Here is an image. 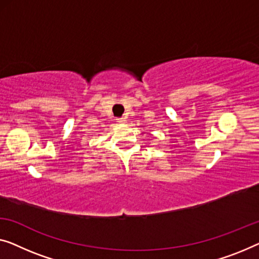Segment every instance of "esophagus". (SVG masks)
<instances>
[{
    "label": "esophagus",
    "mask_w": 259,
    "mask_h": 259,
    "mask_svg": "<svg viewBox=\"0 0 259 259\" xmlns=\"http://www.w3.org/2000/svg\"><path fill=\"white\" fill-rule=\"evenodd\" d=\"M125 122V119L124 118H117V123H119V124H122V123H124Z\"/></svg>",
    "instance_id": "34e87169"
}]
</instances>
